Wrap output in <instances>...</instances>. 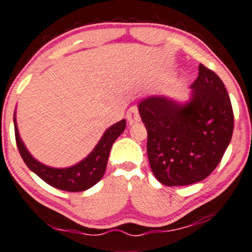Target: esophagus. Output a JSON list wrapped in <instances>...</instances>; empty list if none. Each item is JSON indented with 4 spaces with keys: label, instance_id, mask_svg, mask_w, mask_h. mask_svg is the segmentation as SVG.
I'll return each mask as SVG.
<instances>
[{
    "label": "esophagus",
    "instance_id": "1",
    "mask_svg": "<svg viewBox=\"0 0 252 252\" xmlns=\"http://www.w3.org/2000/svg\"><path fill=\"white\" fill-rule=\"evenodd\" d=\"M126 121H128L129 124L137 123V122L141 121L139 110H137L136 106H131L128 110V112H126Z\"/></svg>",
    "mask_w": 252,
    "mask_h": 252
}]
</instances>
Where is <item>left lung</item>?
<instances>
[{
	"mask_svg": "<svg viewBox=\"0 0 252 252\" xmlns=\"http://www.w3.org/2000/svg\"><path fill=\"white\" fill-rule=\"evenodd\" d=\"M190 88L191 100L185 105L166 96H149L139 104L152 172L167 187L207 178L219 165L233 134V110L220 77L200 64Z\"/></svg>",
	"mask_w": 252,
	"mask_h": 252,
	"instance_id": "left-lung-1",
	"label": "left lung"
}]
</instances>
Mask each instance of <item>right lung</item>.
I'll return each instance as SVG.
<instances>
[{
  "instance_id": "right-lung-1",
  "label": "right lung",
  "mask_w": 252,
  "mask_h": 252,
  "mask_svg": "<svg viewBox=\"0 0 252 252\" xmlns=\"http://www.w3.org/2000/svg\"><path fill=\"white\" fill-rule=\"evenodd\" d=\"M126 126V120H122L110 126L104 132L103 137L94 149L91 152L90 156L86 157L79 164L67 168H54L40 164L29 153L20 136H19L15 116H14L16 146H18L20 156L23 158L25 164L27 165V167L51 187L70 192L84 191V190L90 189L103 178L113 142L124 131Z\"/></svg>"
}]
</instances>
